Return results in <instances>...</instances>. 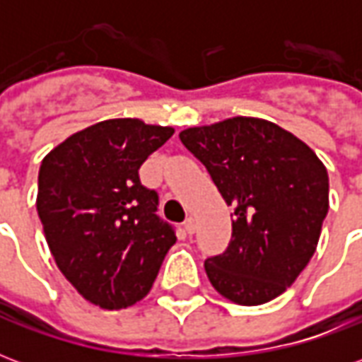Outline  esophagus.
<instances>
[{"label":"esophagus","instance_id":"1","mask_svg":"<svg viewBox=\"0 0 362 362\" xmlns=\"http://www.w3.org/2000/svg\"><path fill=\"white\" fill-rule=\"evenodd\" d=\"M184 230H186L188 235H194V233H196V221L192 219V217L184 221Z\"/></svg>","mask_w":362,"mask_h":362}]
</instances>
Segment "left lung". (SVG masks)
Masks as SVG:
<instances>
[{
  "label": "left lung",
  "instance_id": "left-lung-1",
  "mask_svg": "<svg viewBox=\"0 0 362 362\" xmlns=\"http://www.w3.org/2000/svg\"><path fill=\"white\" fill-rule=\"evenodd\" d=\"M180 141L235 207L228 248L205 259L211 285L243 306L269 303L316 252L329 207L326 166L306 143L262 118L188 127Z\"/></svg>",
  "mask_w": 362,
  "mask_h": 362
}]
</instances>
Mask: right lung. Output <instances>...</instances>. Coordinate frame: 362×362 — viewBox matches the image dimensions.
Listing matches in <instances>:
<instances>
[{
	"mask_svg": "<svg viewBox=\"0 0 362 362\" xmlns=\"http://www.w3.org/2000/svg\"><path fill=\"white\" fill-rule=\"evenodd\" d=\"M173 127L137 118L98 122L42 158L36 209L59 272L89 303L119 310L153 287L174 228L158 219V196L139 166Z\"/></svg>",
	"mask_w": 362,
	"mask_h": 362,
	"instance_id": "add662e5",
	"label": "right lung"
}]
</instances>
